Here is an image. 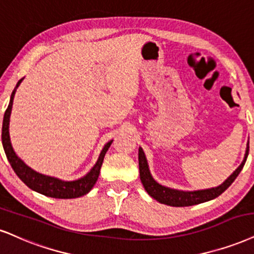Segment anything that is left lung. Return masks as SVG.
<instances>
[{"instance_id":"8db88e82","label":"left lung","mask_w":254,"mask_h":254,"mask_svg":"<svg viewBox=\"0 0 254 254\" xmlns=\"http://www.w3.org/2000/svg\"><path fill=\"white\" fill-rule=\"evenodd\" d=\"M249 142H247L246 152L245 155H244L243 162L221 185L206 190H181L171 189V187H166L164 185L159 184L158 181L154 180V178H153L151 174V171H149V166L148 162H147L145 152H143L141 147H139L140 180H141L143 189L146 190V192L148 193L153 199H155L156 201H159L160 203L173 206V207H185V206L198 205V203H202L209 201V200L215 199L232 185L233 181L237 179V177L239 175L240 172H242L244 165H245L247 155H249Z\"/></svg>"}]
</instances>
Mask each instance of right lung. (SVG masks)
Here are the masks:
<instances>
[{
	"label": "right lung",
	"instance_id": "obj_1",
	"mask_svg": "<svg viewBox=\"0 0 254 254\" xmlns=\"http://www.w3.org/2000/svg\"><path fill=\"white\" fill-rule=\"evenodd\" d=\"M23 79L24 77H22V79L18 81L16 83V87L12 90L10 95V101H9L8 108L4 113V118H3L2 145L3 148H4L9 164L11 165L12 170H14L17 177L20 178L30 190H35V192L40 194H43V195L51 196V198L55 199H74L79 198V196L86 195V194L93 189V186L96 184V181H98L100 170H101V166L103 162V158H105L106 153H107L108 148L111 147L113 140L108 141L105 146H103L101 152H100L98 161H96L95 165L93 166L92 170H90L86 175L81 177L80 179L73 181H64L59 179V178L51 177V175H46L34 171L33 168H30L21 158H18V155L15 153L10 141V134H9V122H10L14 96L15 93H16V89L18 88V86H20Z\"/></svg>",
	"mask_w": 254,
	"mask_h": 254
}]
</instances>
